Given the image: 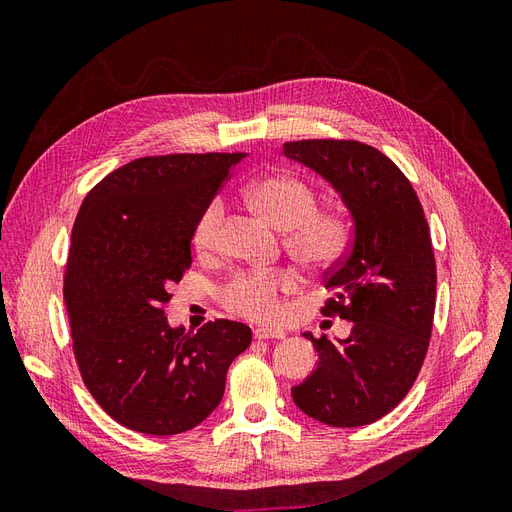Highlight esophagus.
Instances as JSON below:
<instances>
[{"label":"esophagus","mask_w":512,"mask_h":512,"mask_svg":"<svg viewBox=\"0 0 512 512\" xmlns=\"http://www.w3.org/2000/svg\"><path fill=\"white\" fill-rule=\"evenodd\" d=\"M256 339H286V331L280 329H254Z\"/></svg>","instance_id":"obj_1"}]
</instances>
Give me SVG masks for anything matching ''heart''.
<instances>
[{"mask_svg": "<svg viewBox=\"0 0 512 512\" xmlns=\"http://www.w3.org/2000/svg\"><path fill=\"white\" fill-rule=\"evenodd\" d=\"M245 200L273 228L288 230L286 247L303 267L324 271L344 256L350 241V224L344 213L314 209L316 194L303 179L275 173L252 181ZM224 218L222 198H213L200 211L192 232L198 252H211L218 243ZM297 288V275L290 271H245L230 280L224 303L235 314L260 322L282 318V294Z\"/></svg>", "mask_w": 512, "mask_h": 512, "instance_id": "1", "label": "heart"}]
</instances>
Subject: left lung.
<instances>
[{
    "label": "left lung",
    "instance_id": "1",
    "mask_svg": "<svg viewBox=\"0 0 512 512\" xmlns=\"http://www.w3.org/2000/svg\"><path fill=\"white\" fill-rule=\"evenodd\" d=\"M284 156L327 179L352 218L350 250L324 282L335 299L322 307L352 331L337 342L303 333L318 367L292 399L324 425H369L408 395L427 354L436 260L425 213L406 175L376 147L320 138L286 143Z\"/></svg>",
    "mask_w": 512,
    "mask_h": 512
}]
</instances>
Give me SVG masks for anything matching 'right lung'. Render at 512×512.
I'll return each mask as SVG.
<instances>
[{
  "instance_id": "1",
  "label": "right lung",
  "mask_w": 512,
  "mask_h": 512,
  "mask_svg": "<svg viewBox=\"0 0 512 512\" xmlns=\"http://www.w3.org/2000/svg\"><path fill=\"white\" fill-rule=\"evenodd\" d=\"M245 153L138 158L106 175L76 215L64 275L83 382L117 423L149 436L183 433L220 406L230 363L252 329L170 327V286L192 265L196 218Z\"/></svg>"
}]
</instances>
